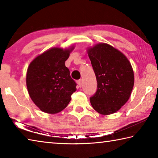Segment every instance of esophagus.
<instances>
[{
	"mask_svg": "<svg viewBox=\"0 0 158 158\" xmlns=\"http://www.w3.org/2000/svg\"><path fill=\"white\" fill-rule=\"evenodd\" d=\"M77 84H78V86L79 88H81L82 86V80L81 79H79L77 81Z\"/></svg>",
	"mask_w": 158,
	"mask_h": 158,
	"instance_id": "1",
	"label": "esophagus"
}]
</instances>
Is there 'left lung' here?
Instances as JSON below:
<instances>
[{
    "instance_id": "obj_1",
    "label": "left lung",
    "mask_w": 158,
    "mask_h": 158,
    "mask_svg": "<svg viewBox=\"0 0 158 158\" xmlns=\"http://www.w3.org/2000/svg\"><path fill=\"white\" fill-rule=\"evenodd\" d=\"M87 52L98 84L90 104L100 114H114L130 97L135 81L132 65L123 53L108 44H98Z\"/></svg>"
}]
</instances>
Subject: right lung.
I'll return each mask as SVG.
<instances>
[{"instance_id": "add662e5", "label": "right lung", "mask_w": 158, "mask_h": 158, "mask_svg": "<svg viewBox=\"0 0 158 158\" xmlns=\"http://www.w3.org/2000/svg\"><path fill=\"white\" fill-rule=\"evenodd\" d=\"M74 47H54L32 61L26 73L29 95L41 111L57 114L65 109L76 91L77 84L71 78L65 62Z\"/></svg>"}]
</instances>
